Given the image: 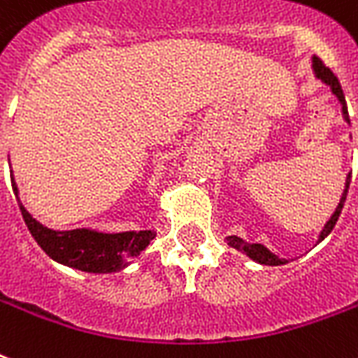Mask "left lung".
I'll return each instance as SVG.
<instances>
[{"mask_svg":"<svg viewBox=\"0 0 358 358\" xmlns=\"http://www.w3.org/2000/svg\"><path fill=\"white\" fill-rule=\"evenodd\" d=\"M312 64H313V71H315V76H317V78H321V80H323L327 86H331L332 94L336 95L338 99H340V103H342L343 118H345V122H349L345 97H343L342 86H340V82H338V78L334 76V73H332V71L329 69V67H327V65H324L323 62L317 58V56H313ZM349 182H351V174H348V180H345V189H343V195H342V199H340V204H338L336 212H334L331 220L327 222L324 229L321 231V234H319V240H323L324 236H329V233H331L332 229H334V225H336L338 217H340V214H342L345 197H348ZM227 242H229V245H233V248H236L238 252L245 253L248 257H252L253 261H257V263H261V264H268V266H280V264L287 263L285 259H280L278 255H274L272 252H268V250H266V248L261 244H248V242H244V240L238 238V236H227Z\"/></svg>","mask_w":358,"mask_h":358,"instance_id":"1","label":"left lung"}]
</instances>
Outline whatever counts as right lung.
<instances>
[{
  "label": "right lung",
  "instance_id": "1",
  "mask_svg": "<svg viewBox=\"0 0 358 358\" xmlns=\"http://www.w3.org/2000/svg\"><path fill=\"white\" fill-rule=\"evenodd\" d=\"M10 182H13V191L18 197L15 180ZM18 206L29 233L43 248V252H46V255H50L58 263L84 272H94V274L118 272L131 263V259L143 252L155 236L154 231H138V233L129 231L118 234L95 233L88 229L52 231L31 217V214L22 206L20 199H18Z\"/></svg>",
  "mask_w": 358,
  "mask_h": 358
}]
</instances>
